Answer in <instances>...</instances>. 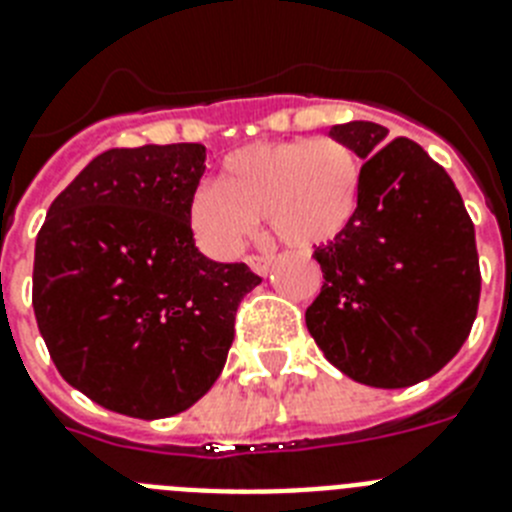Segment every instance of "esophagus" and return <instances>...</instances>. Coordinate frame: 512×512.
<instances>
[{
    "mask_svg": "<svg viewBox=\"0 0 512 512\" xmlns=\"http://www.w3.org/2000/svg\"><path fill=\"white\" fill-rule=\"evenodd\" d=\"M249 268L255 270L257 276H268V273H270V257H249Z\"/></svg>",
    "mask_w": 512,
    "mask_h": 512,
    "instance_id": "1",
    "label": "esophagus"
}]
</instances>
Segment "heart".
<instances>
[{"instance_id":"obj_1","label":"heart","mask_w":512,"mask_h":512,"mask_svg":"<svg viewBox=\"0 0 512 512\" xmlns=\"http://www.w3.org/2000/svg\"><path fill=\"white\" fill-rule=\"evenodd\" d=\"M364 200V166L333 137L252 143L223 158L221 182L192 192L190 229L210 257L229 260L265 216L278 242L317 249L354 226Z\"/></svg>"}]
</instances>
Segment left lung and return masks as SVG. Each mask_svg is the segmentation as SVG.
Instances as JSON below:
<instances>
[{"label": "left lung", "mask_w": 512, "mask_h": 512, "mask_svg": "<svg viewBox=\"0 0 512 512\" xmlns=\"http://www.w3.org/2000/svg\"><path fill=\"white\" fill-rule=\"evenodd\" d=\"M364 161L362 210L315 249L322 291L307 330L333 367L372 388L437 375L466 343L479 307L474 223L453 179L409 137L385 145L375 122L333 124Z\"/></svg>", "instance_id": "obj_1"}]
</instances>
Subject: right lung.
Masks as SVG:
<instances>
[{
	"label": "right lung",
	"instance_id": "1",
	"mask_svg": "<svg viewBox=\"0 0 512 512\" xmlns=\"http://www.w3.org/2000/svg\"><path fill=\"white\" fill-rule=\"evenodd\" d=\"M205 145L114 148L49 205L33 312L59 375L103 409L163 419L213 388L260 278L195 247Z\"/></svg>",
	"mask_w": 512,
	"mask_h": 512
}]
</instances>
